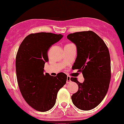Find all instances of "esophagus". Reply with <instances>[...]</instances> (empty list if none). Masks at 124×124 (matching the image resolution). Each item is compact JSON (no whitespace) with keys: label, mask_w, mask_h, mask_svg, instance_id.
<instances>
[{"label":"esophagus","mask_w":124,"mask_h":124,"mask_svg":"<svg viewBox=\"0 0 124 124\" xmlns=\"http://www.w3.org/2000/svg\"><path fill=\"white\" fill-rule=\"evenodd\" d=\"M71 78H70V76H67V80H66V82L68 83H70V82H71Z\"/></svg>","instance_id":"1"}]
</instances>
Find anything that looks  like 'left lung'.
<instances>
[{"instance_id":"obj_1","label":"left lung","mask_w":124,"mask_h":124,"mask_svg":"<svg viewBox=\"0 0 124 124\" xmlns=\"http://www.w3.org/2000/svg\"><path fill=\"white\" fill-rule=\"evenodd\" d=\"M67 38L77 46L78 56L73 70L82 72L83 83L76 78L79 89L71 96L72 103L84 111L92 109L98 105L107 93L111 80V59L109 50L100 37L92 31L70 34Z\"/></svg>"}]
</instances>
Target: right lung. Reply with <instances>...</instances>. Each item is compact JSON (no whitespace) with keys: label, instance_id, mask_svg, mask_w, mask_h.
Segmentation results:
<instances>
[{"label":"right lung","instance_id":"1","mask_svg":"<svg viewBox=\"0 0 124 124\" xmlns=\"http://www.w3.org/2000/svg\"><path fill=\"white\" fill-rule=\"evenodd\" d=\"M63 36L51 32L31 34L25 37L16 56V73L20 90L24 100L37 111L45 112L53 107L59 90L65 85L67 75L56 76L44 73L48 62L47 51Z\"/></svg>","mask_w":124,"mask_h":124}]
</instances>
